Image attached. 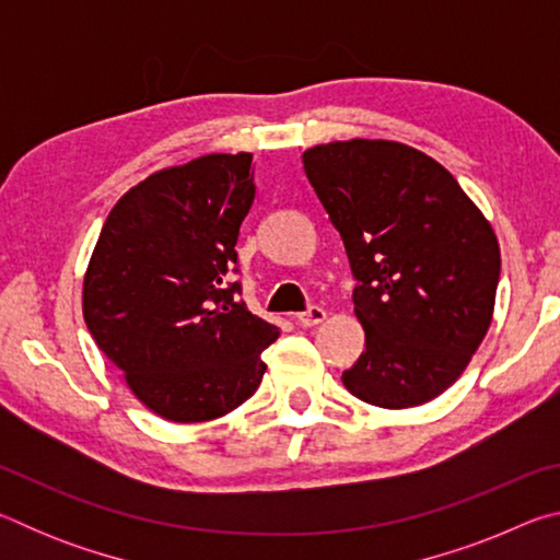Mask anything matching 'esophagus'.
Segmentation results:
<instances>
[{"label": "esophagus", "mask_w": 560, "mask_h": 560, "mask_svg": "<svg viewBox=\"0 0 560 560\" xmlns=\"http://www.w3.org/2000/svg\"><path fill=\"white\" fill-rule=\"evenodd\" d=\"M320 320H326V311L320 306H311L308 311H303V314L296 316V324H301L303 328H311V326H318Z\"/></svg>", "instance_id": "obj_1"}]
</instances>
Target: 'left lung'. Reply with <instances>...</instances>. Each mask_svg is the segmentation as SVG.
Segmentation results:
<instances>
[{
    "mask_svg": "<svg viewBox=\"0 0 560 560\" xmlns=\"http://www.w3.org/2000/svg\"><path fill=\"white\" fill-rule=\"evenodd\" d=\"M303 170L343 240L365 350L343 385L402 410L457 381L494 314L497 234L450 170L393 140L308 148Z\"/></svg>",
    "mask_w": 560,
    "mask_h": 560,
    "instance_id": "obj_1",
    "label": "left lung"
}]
</instances>
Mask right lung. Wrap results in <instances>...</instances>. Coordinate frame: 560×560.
I'll return each instance as SVG.
<instances>
[{
  "instance_id": "add662e5",
  "label": "right lung",
  "mask_w": 560,
  "mask_h": 560,
  "mask_svg": "<svg viewBox=\"0 0 560 560\" xmlns=\"http://www.w3.org/2000/svg\"><path fill=\"white\" fill-rule=\"evenodd\" d=\"M249 153L202 155L128 189L83 279L93 340L140 402L207 422L257 393L279 328L242 299L236 236L254 202Z\"/></svg>"
}]
</instances>
